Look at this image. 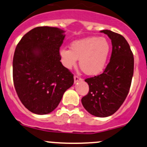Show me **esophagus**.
<instances>
[{"mask_svg": "<svg viewBox=\"0 0 147 147\" xmlns=\"http://www.w3.org/2000/svg\"><path fill=\"white\" fill-rule=\"evenodd\" d=\"M74 80H75V83H77L78 82L82 81V79L80 78V77L78 76V75H75L74 76Z\"/></svg>", "mask_w": 147, "mask_h": 147, "instance_id": "esophagus-1", "label": "esophagus"}]
</instances>
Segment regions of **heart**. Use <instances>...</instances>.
I'll return each mask as SVG.
<instances>
[{"mask_svg":"<svg viewBox=\"0 0 147 147\" xmlns=\"http://www.w3.org/2000/svg\"><path fill=\"white\" fill-rule=\"evenodd\" d=\"M111 52V45L104 37H87L76 40L70 44V50L61 49L60 56L63 65L67 69L76 65L87 75H96L104 69Z\"/></svg>","mask_w":147,"mask_h":147,"instance_id":"b5f03b06","label":"heart"}]
</instances>
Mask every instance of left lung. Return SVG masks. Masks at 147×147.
I'll return each mask as SVG.
<instances>
[{
  "instance_id": "1",
  "label": "left lung",
  "mask_w": 147,
  "mask_h": 147,
  "mask_svg": "<svg viewBox=\"0 0 147 147\" xmlns=\"http://www.w3.org/2000/svg\"><path fill=\"white\" fill-rule=\"evenodd\" d=\"M112 42L110 62L103 73L86 78L88 94L82 98L84 109L96 117L110 116L125 100L134 72V57L129 44L122 35L110 30H102Z\"/></svg>"
}]
</instances>
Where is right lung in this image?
I'll use <instances>...</instances> for the list:
<instances>
[{
	"label": "right lung",
	"mask_w": 147,
	"mask_h": 147,
	"mask_svg": "<svg viewBox=\"0 0 147 147\" xmlns=\"http://www.w3.org/2000/svg\"><path fill=\"white\" fill-rule=\"evenodd\" d=\"M64 31L38 27L23 36L15 49L12 77L17 94L31 112H52L74 83L73 75L61 63Z\"/></svg>",
	"instance_id": "right-lung-1"
}]
</instances>
